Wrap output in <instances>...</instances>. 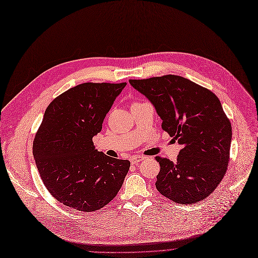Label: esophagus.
Segmentation results:
<instances>
[{
    "mask_svg": "<svg viewBox=\"0 0 258 258\" xmlns=\"http://www.w3.org/2000/svg\"><path fill=\"white\" fill-rule=\"evenodd\" d=\"M146 159L145 156H143V155H134V156H132L131 159H130V161H131V163L132 164H138L139 162H141V161H144Z\"/></svg>",
    "mask_w": 258,
    "mask_h": 258,
    "instance_id": "obj_1",
    "label": "esophagus"
}]
</instances>
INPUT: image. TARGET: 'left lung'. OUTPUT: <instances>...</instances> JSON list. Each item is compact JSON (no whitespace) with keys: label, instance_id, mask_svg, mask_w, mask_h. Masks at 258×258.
I'll return each mask as SVG.
<instances>
[{"label":"left lung","instance_id":"8db88e82","mask_svg":"<svg viewBox=\"0 0 258 258\" xmlns=\"http://www.w3.org/2000/svg\"><path fill=\"white\" fill-rule=\"evenodd\" d=\"M162 119V128L182 146L176 162L156 156L155 186L170 201L189 205L217 188L227 170L231 125L210 90L176 75L130 79Z\"/></svg>","mask_w":258,"mask_h":258}]
</instances>
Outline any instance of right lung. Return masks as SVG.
Instances as JSON below:
<instances>
[{
    "instance_id": "1",
    "label": "right lung",
    "mask_w": 258,
    "mask_h": 258,
    "mask_svg": "<svg viewBox=\"0 0 258 258\" xmlns=\"http://www.w3.org/2000/svg\"><path fill=\"white\" fill-rule=\"evenodd\" d=\"M126 86L86 82L54 98L33 141V155L45 186L57 202L92 212L120 190L131 163L97 151L93 137L102 131L114 99Z\"/></svg>"
}]
</instances>
